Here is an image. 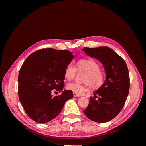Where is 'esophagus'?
<instances>
[{
	"label": "esophagus",
	"mask_w": 146,
	"mask_h": 146,
	"mask_svg": "<svg viewBox=\"0 0 146 146\" xmlns=\"http://www.w3.org/2000/svg\"><path fill=\"white\" fill-rule=\"evenodd\" d=\"M73 95H74V97H80V95H79V94L76 93V92H73Z\"/></svg>",
	"instance_id": "esophagus-1"
}]
</instances>
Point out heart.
<instances>
[{
	"instance_id": "1",
	"label": "heart",
	"mask_w": 146,
	"mask_h": 146,
	"mask_svg": "<svg viewBox=\"0 0 146 146\" xmlns=\"http://www.w3.org/2000/svg\"><path fill=\"white\" fill-rule=\"evenodd\" d=\"M77 68L72 63L68 64L64 69V77L68 80H72L76 77L77 70L86 72V74L83 79V84L69 83L66 88L78 94H82L88 91L89 85L93 89L100 87L104 83V77L100 71V66L96 61L90 59H82L76 63Z\"/></svg>"
}]
</instances>
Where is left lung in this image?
I'll list each match as a JSON object with an SVG mask.
<instances>
[{
    "mask_svg": "<svg viewBox=\"0 0 146 146\" xmlns=\"http://www.w3.org/2000/svg\"><path fill=\"white\" fill-rule=\"evenodd\" d=\"M83 50L100 61L106 73L105 82L94 92L83 112L92 121L107 122L120 113L125 103L130 88L129 70L122 57L109 47H84Z\"/></svg>",
    "mask_w": 146,
    "mask_h": 146,
    "instance_id": "left-lung-1",
    "label": "left lung"
}]
</instances>
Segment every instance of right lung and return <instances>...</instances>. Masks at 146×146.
<instances>
[{"label":"right lung","instance_id":"right-lung-1","mask_svg":"<svg viewBox=\"0 0 146 146\" xmlns=\"http://www.w3.org/2000/svg\"><path fill=\"white\" fill-rule=\"evenodd\" d=\"M74 58L66 50L44 48L30 54L20 69L18 96L29 117L38 123L49 122L61 113L65 102L73 98L64 90V69ZM61 91L60 95L52 96Z\"/></svg>","mask_w":146,"mask_h":146}]
</instances>
